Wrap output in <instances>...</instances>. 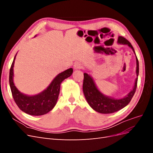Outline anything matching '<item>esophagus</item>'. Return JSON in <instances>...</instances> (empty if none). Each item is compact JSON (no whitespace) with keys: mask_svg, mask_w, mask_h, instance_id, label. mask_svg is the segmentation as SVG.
<instances>
[{"mask_svg":"<svg viewBox=\"0 0 153 153\" xmlns=\"http://www.w3.org/2000/svg\"><path fill=\"white\" fill-rule=\"evenodd\" d=\"M74 69H80L83 68V65L80 62H76L74 64Z\"/></svg>","mask_w":153,"mask_h":153,"instance_id":"esophagus-1","label":"esophagus"}]
</instances>
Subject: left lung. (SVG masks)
<instances>
[{
  "instance_id": "1",
  "label": "left lung",
  "mask_w": 153,
  "mask_h": 153,
  "mask_svg": "<svg viewBox=\"0 0 153 153\" xmlns=\"http://www.w3.org/2000/svg\"><path fill=\"white\" fill-rule=\"evenodd\" d=\"M118 43L120 44L128 45L131 47L133 52H135L133 46L126 38L123 36H119L118 38ZM137 61V74L138 75L139 72V64H138V59L136 56ZM84 82H83V91L87 101L88 103L96 112L101 114H111L117 112L125 107L132 99L133 95L135 94L137 87L138 78H136L135 85L133 90L124 98L119 100H115L110 97L105 96L97 89V87L92 80V78L87 73H84Z\"/></svg>"
}]
</instances>
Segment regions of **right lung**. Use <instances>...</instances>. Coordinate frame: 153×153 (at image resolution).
<instances>
[{
	"instance_id": "1",
	"label": "right lung",
	"mask_w": 153,
	"mask_h": 153,
	"mask_svg": "<svg viewBox=\"0 0 153 153\" xmlns=\"http://www.w3.org/2000/svg\"><path fill=\"white\" fill-rule=\"evenodd\" d=\"M15 57L11 66L9 80L13 98L16 104L23 112L31 115H42L47 114L56 105L61 82L72 75L73 69L69 68L61 73H59L53 80L47 89L41 93L29 96L21 93L14 85L13 77Z\"/></svg>"
}]
</instances>
